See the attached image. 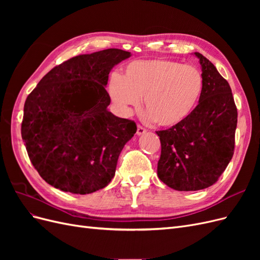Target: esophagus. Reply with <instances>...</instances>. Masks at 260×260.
<instances>
[{
    "label": "esophagus",
    "instance_id": "1",
    "mask_svg": "<svg viewBox=\"0 0 260 260\" xmlns=\"http://www.w3.org/2000/svg\"><path fill=\"white\" fill-rule=\"evenodd\" d=\"M146 132V129L144 127H142L141 124H138V129H137V135L138 136H141V135H144V133Z\"/></svg>",
    "mask_w": 260,
    "mask_h": 260
}]
</instances>
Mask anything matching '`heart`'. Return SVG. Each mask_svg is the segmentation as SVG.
Segmentation results:
<instances>
[{"label": "heart", "mask_w": 260, "mask_h": 260, "mask_svg": "<svg viewBox=\"0 0 260 260\" xmlns=\"http://www.w3.org/2000/svg\"><path fill=\"white\" fill-rule=\"evenodd\" d=\"M204 91V77L194 66L169 59L132 61L122 77L114 76L109 94L114 103L128 112L140 104L160 127L184 121L198 106Z\"/></svg>", "instance_id": "1"}]
</instances>
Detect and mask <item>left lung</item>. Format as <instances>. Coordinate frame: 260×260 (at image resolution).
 <instances>
[{
    "instance_id": "8db88e82",
    "label": "left lung",
    "mask_w": 260,
    "mask_h": 260,
    "mask_svg": "<svg viewBox=\"0 0 260 260\" xmlns=\"http://www.w3.org/2000/svg\"><path fill=\"white\" fill-rule=\"evenodd\" d=\"M195 55L204 77L199 105L184 121L156 131L161 144L157 175L178 191H198L216 183L234 153L238 109L231 88L209 59Z\"/></svg>"
}]
</instances>
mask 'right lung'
I'll return each mask as SVG.
<instances>
[{
    "mask_svg": "<svg viewBox=\"0 0 260 260\" xmlns=\"http://www.w3.org/2000/svg\"><path fill=\"white\" fill-rule=\"evenodd\" d=\"M130 52L107 49L55 66L23 106L21 137L43 180L64 192L89 194L115 176L124 144L137 124L107 111L111 69Z\"/></svg>",
    "mask_w": 260,
    "mask_h": 260,
    "instance_id": "1",
    "label": "right lung"
}]
</instances>
